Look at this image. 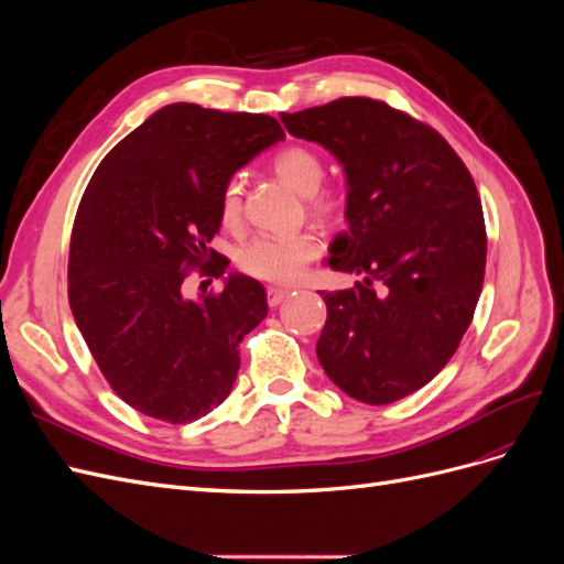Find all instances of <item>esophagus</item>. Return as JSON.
<instances>
[{
  "label": "esophagus",
  "instance_id": "34e87169",
  "mask_svg": "<svg viewBox=\"0 0 564 564\" xmlns=\"http://www.w3.org/2000/svg\"><path fill=\"white\" fill-rule=\"evenodd\" d=\"M289 299V289H280V286H268V305L275 308L282 301Z\"/></svg>",
  "mask_w": 564,
  "mask_h": 564
}]
</instances>
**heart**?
<instances>
[{
    "mask_svg": "<svg viewBox=\"0 0 564 564\" xmlns=\"http://www.w3.org/2000/svg\"><path fill=\"white\" fill-rule=\"evenodd\" d=\"M272 172L286 185H292L303 197H311V209L319 218H336L340 214V199L334 193H317L324 178V162L315 150L305 145H289L272 158ZM218 214L226 226H237L242 216V185L240 178H230L218 197ZM322 245L313 232L292 235H259L249 240L240 253L237 265L247 275L289 284L301 278L303 268L315 261Z\"/></svg>",
    "mask_w": 564,
    "mask_h": 564,
    "instance_id": "1",
    "label": "heart"
}]
</instances>
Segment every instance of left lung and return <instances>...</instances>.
I'll list each match as a JSON object with an SVG mask.
<instances>
[{
  "mask_svg": "<svg viewBox=\"0 0 564 564\" xmlns=\"http://www.w3.org/2000/svg\"><path fill=\"white\" fill-rule=\"evenodd\" d=\"M280 119L344 166L348 230L327 263L365 275L319 292L317 360L346 395L398 402L452 360L482 292L487 232L473 176L435 129L383 100L338 98Z\"/></svg>",
  "mask_w": 564,
  "mask_h": 564,
  "instance_id": "obj_1",
  "label": "left lung"
}]
</instances>
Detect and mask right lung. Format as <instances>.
Instances as JSON below:
<instances>
[{"instance_id":"obj_1","label":"right lung","mask_w":564,"mask_h":564,"mask_svg":"<svg viewBox=\"0 0 564 564\" xmlns=\"http://www.w3.org/2000/svg\"><path fill=\"white\" fill-rule=\"evenodd\" d=\"M282 139L275 117L172 104L94 172L73 226L67 299L98 369L135 412L191 423L230 395L242 338L268 315L265 289L240 272L199 301L181 286L193 268L224 275L230 261L209 249L220 191Z\"/></svg>"}]
</instances>
